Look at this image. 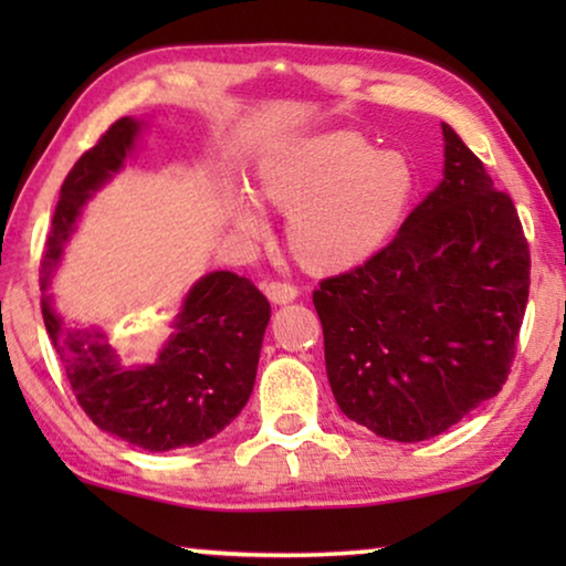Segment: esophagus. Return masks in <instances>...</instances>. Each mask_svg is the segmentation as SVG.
<instances>
[{"label": "esophagus", "mask_w": 566, "mask_h": 566, "mask_svg": "<svg viewBox=\"0 0 566 566\" xmlns=\"http://www.w3.org/2000/svg\"><path fill=\"white\" fill-rule=\"evenodd\" d=\"M262 291H265V296L273 301V304H291V301H296L298 296L296 285L285 281H265Z\"/></svg>", "instance_id": "obj_1"}]
</instances>
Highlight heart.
I'll use <instances>...</instances> for the list:
<instances>
[{
    "label": "heart",
    "mask_w": 566,
    "mask_h": 566,
    "mask_svg": "<svg viewBox=\"0 0 566 566\" xmlns=\"http://www.w3.org/2000/svg\"><path fill=\"white\" fill-rule=\"evenodd\" d=\"M262 203L289 216L291 258L314 275L345 273L368 262L405 223L417 192L415 165L355 130H327L285 144L260 167ZM239 231H265L258 200L237 196Z\"/></svg>",
    "instance_id": "b5f03b06"
}]
</instances>
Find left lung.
<instances>
[{
	"instance_id": "1",
	"label": "left lung",
	"mask_w": 566,
	"mask_h": 566,
	"mask_svg": "<svg viewBox=\"0 0 566 566\" xmlns=\"http://www.w3.org/2000/svg\"><path fill=\"white\" fill-rule=\"evenodd\" d=\"M443 136V182L381 252L314 291L339 409L397 443L436 438L497 397L528 304L513 200L446 123Z\"/></svg>"
}]
</instances>
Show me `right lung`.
Instances as JSON below:
<instances>
[{
	"label": "right lung",
	"mask_w": 566,
	"mask_h": 566,
	"mask_svg": "<svg viewBox=\"0 0 566 566\" xmlns=\"http://www.w3.org/2000/svg\"><path fill=\"white\" fill-rule=\"evenodd\" d=\"M136 134V120H115L66 175L41 260L43 291L84 200L123 167ZM41 312L84 415L144 451L198 446L242 412L270 322L268 298L247 277L219 270L188 293L159 358L130 366L103 332L69 329L49 296L41 298Z\"/></svg>",
	"instance_id": "add662e5"
}]
</instances>
